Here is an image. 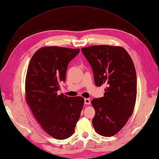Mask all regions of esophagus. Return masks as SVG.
Returning <instances> with one entry per match:
<instances>
[{
    "mask_svg": "<svg viewBox=\"0 0 159 159\" xmlns=\"http://www.w3.org/2000/svg\"><path fill=\"white\" fill-rule=\"evenodd\" d=\"M84 103L85 105H89L91 103V102H90V99H88V98H85L84 99Z\"/></svg>",
    "mask_w": 159,
    "mask_h": 159,
    "instance_id": "34e87169",
    "label": "esophagus"
}]
</instances>
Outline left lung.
I'll list each match as a JSON object with an SVG mask.
<instances>
[{
  "mask_svg": "<svg viewBox=\"0 0 159 159\" xmlns=\"http://www.w3.org/2000/svg\"><path fill=\"white\" fill-rule=\"evenodd\" d=\"M92 68L95 85H106L103 97L91 104L95 111L92 123L103 137L117 134L133 112L137 98V75L133 61L121 46H92L81 48Z\"/></svg>",
  "mask_w": 159,
  "mask_h": 159,
  "instance_id": "obj_1",
  "label": "left lung"
}]
</instances>
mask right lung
<instances>
[{
  "mask_svg": "<svg viewBox=\"0 0 159 159\" xmlns=\"http://www.w3.org/2000/svg\"><path fill=\"white\" fill-rule=\"evenodd\" d=\"M80 50L46 46L32 57L25 81L26 103L42 129L58 140L74 134L84 99L61 93L59 83L65 81L68 64Z\"/></svg>",
  "mask_w": 159,
  "mask_h": 159,
  "instance_id": "obj_1",
  "label": "right lung"
}]
</instances>
